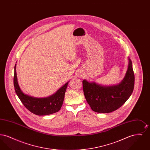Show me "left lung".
<instances>
[{
	"label": "left lung",
	"instance_id": "left-lung-1",
	"mask_svg": "<svg viewBox=\"0 0 150 150\" xmlns=\"http://www.w3.org/2000/svg\"><path fill=\"white\" fill-rule=\"evenodd\" d=\"M83 86L85 98L93 111L109 113L116 110L128 100L134 89V74L131 59L128 57L127 71L118 84L103 86L84 79Z\"/></svg>",
	"mask_w": 150,
	"mask_h": 150
}]
</instances>
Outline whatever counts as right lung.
<instances>
[{"instance_id":"obj_1","label":"right lung","mask_w":150,"mask_h":150,"mask_svg":"<svg viewBox=\"0 0 150 150\" xmlns=\"http://www.w3.org/2000/svg\"><path fill=\"white\" fill-rule=\"evenodd\" d=\"M13 84L16 93L26 108L34 114L43 116L59 111L63 104L64 94L69 81L50 96L44 98L34 97L25 94L22 91L17 81L16 64L14 66Z\"/></svg>"}]
</instances>
